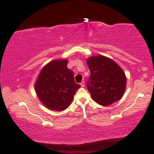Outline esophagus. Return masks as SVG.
<instances>
[{
  "label": "esophagus",
  "instance_id": "34e87169",
  "mask_svg": "<svg viewBox=\"0 0 154 154\" xmlns=\"http://www.w3.org/2000/svg\"><path fill=\"white\" fill-rule=\"evenodd\" d=\"M80 85H81V87H84L85 86V82L84 81H82V82H81V83H80Z\"/></svg>",
  "mask_w": 154,
  "mask_h": 154
}]
</instances>
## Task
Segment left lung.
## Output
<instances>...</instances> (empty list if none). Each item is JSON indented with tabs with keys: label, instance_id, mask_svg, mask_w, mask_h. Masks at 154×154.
Segmentation results:
<instances>
[{
	"label": "left lung",
	"instance_id": "left-lung-1",
	"mask_svg": "<svg viewBox=\"0 0 154 154\" xmlns=\"http://www.w3.org/2000/svg\"><path fill=\"white\" fill-rule=\"evenodd\" d=\"M87 63L91 71L87 88L93 100L103 106L120 100L127 82L121 67L115 61L101 55L88 58Z\"/></svg>",
	"mask_w": 154,
	"mask_h": 154
}]
</instances>
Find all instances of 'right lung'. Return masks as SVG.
<instances>
[{
	"mask_svg": "<svg viewBox=\"0 0 154 154\" xmlns=\"http://www.w3.org/2000/svg\"><path fill=\"white\" fill-rule=\"evenodd\" d=\"M67 60H54L43 67L35 82V91L48 109L58 111L69 107L80 88L74 72L67 68Z\"/></svg>",
	"mask_w": 154,
	"mask_h": 154,
	"instance_id": "1",
	"label": "right lung"
}]
</instances>
